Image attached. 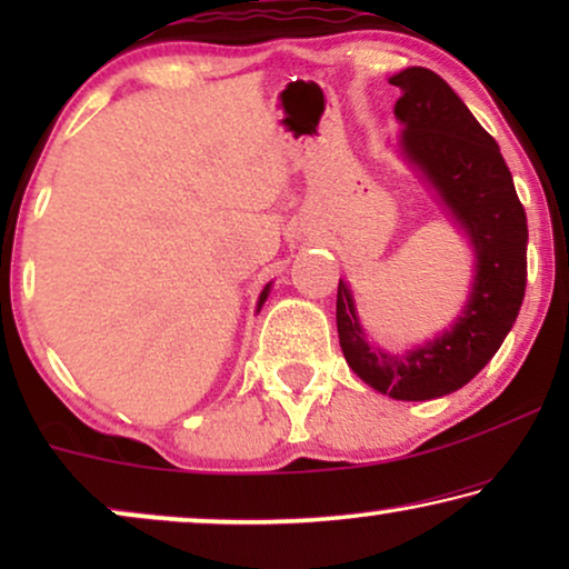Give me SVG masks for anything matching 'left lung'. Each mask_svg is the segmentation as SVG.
<instances>
[{
    "label": "left lung",
    "instance_id": "1",
    "mask_svg": "<svg viewBox=\"0 0 569 569\" xmlns=\"http://www.w3.org/2000/svg\"><path fill=\"white\" fill-rule=\"evenodd\" d=\"M391 84L401 90L393 113L407 127L403 152L469 232L477 279L463 316L407 355H386L365 341L352 295L341 279L337 329L347 365L365 383L391 399L427 401L469 383L516 323L526 295L528 224L500 147L453 88L425 67L403 69Z\"/></svg>",
    "mask_w": 569,
    "mask_h": 569
}]
</instances>
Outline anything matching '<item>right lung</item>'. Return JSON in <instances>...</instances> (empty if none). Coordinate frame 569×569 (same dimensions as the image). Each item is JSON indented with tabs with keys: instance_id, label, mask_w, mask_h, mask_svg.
<instances>
[{
	"instance_id": "right-lung-1",
	"label": "right lung",
	"mask_w": 569,
	"mask_h": 569,
	"mask_svg": "<svg viewBox=\"0 0 569 569\" xmlns=\"http://www.w3.org/2000/svg\"><path fill=\"white\" fill-rule=\"evenodd\" d=\"M267 295H269V284H267V287H263V292H261V298H259V308L263 306V300H267Z\"/></svg>"
}]
</instances>
